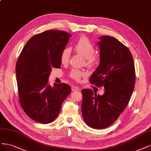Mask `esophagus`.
Instances as JSON below:
<instances>
[{"instance_id":"1","label":"esophagus","mask_w":151,"mask_h":151,"mask_svg":"<svg viewBox=\"0 0 151 151\" xmlns=\"http://www.w3.org/2000/svg\"><path fill=\"white\" fill-rule=\"evenodd\" d=\"M81 89L78 86H72V91H80Z\"/></svg>"}]
</instances>
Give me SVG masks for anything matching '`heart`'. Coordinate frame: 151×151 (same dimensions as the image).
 I'll list each match as a JSON object with an SVG mask.
<instances>
[{
    "instance_id": "heart-1",
    "label": "heart",
    "mask_w": 151,
    "mask_h": 151,
    "mask_svg": "<svg viewBox=\"0 0 151 151\" xmlns=\"http://www.w3.org/2000/svg\"><path fill=\"white\" fill-rule=\"evenodd\" d=\"M75 49L77 53H79L86 58V64L89 67H92L97 63L98 58L94 55L96 53V48L87 37H81L75 45ZM71 54V50L70 48L66 47L62 50L60 54L61 63L66 64L69 62ZM86 74L85 72L77 69L72 70L70 73V77L76 81H80L81 79L85 77Z\"/></svg>"
}]
</instances>
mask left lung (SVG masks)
<instances>
[{
	"label": "left lung",
	"instance_id": "8db88e82",
	"mask_svg": "<svg viewBox=\"0 0 151 151\" xmlns=\"http://www.w3.org/2000/svg\"><path fill=\"white\" fill-rule=\"evenodd\" d=\"M97 43L100 64L90 77V82L104 87L102 96L92 90H82V114L89 127L102 129L115 122L127 107L136 81L132 54L126 46L111 36H102Z\"/></svg>",
	"mask_w": 151,
	"mask_h": 151
}]
</instances>
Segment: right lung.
Masks as SVG:
<instances>
[{
    "label": "right lung",
    "mask_w": 151,
    "mask_h": 151,
    "mask_svg": "<svg viewBox=\"0 0 151 151\" xmlns=\"http://www.w3.org/2000/svg\"><path fill=\"white\" fill-rule=\"evenodd\" d=\"M70 36L58 30L35 35L18 58L15 72L20 104L26 114L39 123L54 121L71 92L64 83H54L53 87L48 84L52 68L60 67V54Z\"/></svg>",
    "instance_id": "1"
}]
</instances>
